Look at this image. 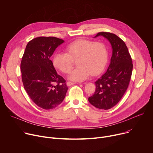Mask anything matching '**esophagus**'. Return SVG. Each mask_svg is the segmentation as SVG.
<instances>
[{
  "label": "esophagus",
  "instance_id": "1",
  "mask_svg": "<svg viewBox=\"0 0 153 153\" xmlns=\"http://www.w3.org/2000/svg\"><path fill=\"white\" fill-rule=\"evenodd\" d=\"M74 84H75L74 82H70V81H68L67 82V85L68 86H72V85H74Z\"/></svg>",
  "mask_w": 153,
  "mask_h": 153
}]
</instances>
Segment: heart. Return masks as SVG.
I'll return each mask as SVG.
<instances>
[{
	"label": "heart",
	"instance_id": "obj_1",
	"mask_svg": "<svg viewBox=\"0 0 153 153\" xmlns=\"http://www.w3.org/2000/svg\"><path fill=\"white\" fill-rule=\"evenodd\" d=\"M65 52H57L53 56L54 66L63 73H68L78 59L77 65L68 75L70 80L81 82L92 75H98L107 61L108 52L105 45L101 42L78 39L68 45Z\"/></svg>",
	"mask_w": 153,
	"mask_h": 153
}]
</instances>
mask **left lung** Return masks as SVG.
<instances>
[{"label":"left lung","instance_id":"obj_1","mask_svg":"<svg viewBox=\"0 0 153 153\" xmlns=\"http://www.w3.org/2000/svg\"><path fill=\"white\" fill-rule=\"evenodd\" d=\"M100 36L109 41L112 55L106 72L95 82V91L88 100L95 108L107 110L115 106L125 94L133 65L128 47L122 39L108 32H100L94 38Z\"/></svg>","mask_w":153,"mask_h":153}]
</instances>
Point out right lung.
I'll list each match as a JSON object with an SVG mask.
<instances>
[{
  "label": "right lung",
  "instance_id": "add662e5",
  "mask_svg": "<svg viewBox=\"0 0 153 153\" xmlns=\"http://www.w3.org/2000/svg\"><path fill=\"white\" fill-rule=\"evenodd\" d=\"M64 41L38 37L27 45L21 63L24 89L32 101L44 109H52L64 100L68 88L50 58Z\"/></svg>",
  "mask_w": 153,
  "mask_h": 153
}]
</instances>
